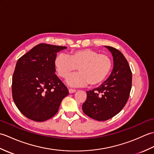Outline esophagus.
Segmentation results:
<instances>
[{"label":"esophagus","instance_id":"esophagus-1","mask_svg":"<svg viewBox=\"0 0 154 154\" xmlns=\"http://www.w3.org/2000/svg\"><path fill=\"white\" fill-rule=\"evenodd\" d=\"M75 92H76V90L75 89H69V93H74Z\"/></svg>","mask_w":154,"mask_h":154}]
</instances>
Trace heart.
Instances as JSON below:
<instances>
[{"label":"heart","mask_w":154,"mask_h":154,"mask_svg":"<svg viewBox=\"0 0 154 154\" xmlns=\"http://www.w3.org/2000/svg\"><path fill=\"white\" fill-rule=\"evenodd\" d=\"M112 61L108 55L99 54L92 49H81L71 52L69 57L60 54L55 60L57 74L66 79L78 68L79 73L67 80L70 86H91L99 85L106 79L112 69Z\"/></svg>","instance_id":"1"}]
</instances>
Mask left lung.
I'll list each match as a JSON object with an SVG mask.
<instances>
[{
	"label": "left lung",
	"mask_w": 154,
	"mask_h": 154,
	"mask_svg": "<svg viewBox=\"0 0 154 154\" xmlns=\"http://www.w3.org/2000/svg\"><path fill=\"white\" fill-rule=\"evenodd\" d=\"M113 57V69L109 78L99 87L87 91L83 112L98 121L109 120L119 113L128 100L132 87V72L121 52L104 46Z\"/></svg>",
	"instance_id": "left-lung-1"
}]
</instances>
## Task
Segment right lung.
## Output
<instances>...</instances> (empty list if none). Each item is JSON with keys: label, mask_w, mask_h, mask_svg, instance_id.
<instances>
[{"label": "right lung", "mask_w": 154, "mask_h": 154, "mask_svg": "<svg viewBox=\"0 0 154 154\" xmlns=\"http://www.w3.org/2000/svg\"><path fill=\"white\" fill-rule=\"evenodd\" d=\"M67 48L46 44L35 45L19 59L12 77L14 102L28 119L44 122L57 112L69 94L55 74L57 53Z\"/></svg>", "instance_id": "obj_1"}]
</instances>
